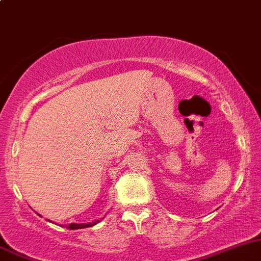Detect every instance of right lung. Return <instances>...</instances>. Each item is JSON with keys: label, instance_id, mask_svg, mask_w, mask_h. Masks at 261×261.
Returning a JSON list of instances; mask_svg holds the SVG:
<instances>
[{"label": "right lung", "instance_id": "obj_1", "mask_svg": "<svg viewBox=\"0 0 261 261\" xmlns=\"http://www.w3.org/2000/svg\"><path fill=\"white\" fill-rule=\"evenodd\" d=\"M100 222V220H96V222H92V223H88V224H76V223H71V224H69L68 229H82V228H87V227H92V225L97 224V223Z\"/></svg>", "mask_w": 261, "mask_h": 261}]
</instances>
